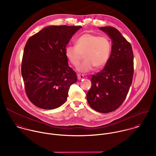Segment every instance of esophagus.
Returning <instances> with one entry per match:
<instances>
[{
	"label": "esophagus",
	"mask_w": 156,
	"mask_h": 156,
	"mask_svg": "<svg viewBox=\"0 0 156 156\" xmlns=\"http://www.w3.org/2000/svg\"><path fill=\"white\" fill-rule=\"evenodd\" d=\"M84 78V76L83 75H82V74H77V79L79 80H80V79H82Z\"/></svg>",
	"instance_id": "34e87169"
}]
</instances>
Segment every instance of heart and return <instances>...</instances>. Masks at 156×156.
Segmentation results:
<instances>
[{"label": "heart", "instance_id": "b5f03b06", "mask_svg": "<svg viewBox=\"0 0 156 156\" xmlns=\"http://www.w3.org/2000/svg\"><path fill=\"white\" fill-rule=\"evenodd\" d=\"M111 51V44L106 37L85 33L75 41V47L68 45L65 54L68 60L75 67L77 66L83 54L84 60L77 67L81 73H88L94 67L99 69L107 63Z\"/></svg>", "mask_w": 156, "mask_h": 156}]
</instances>
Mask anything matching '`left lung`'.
<instances>
[{"mask_svg": "<svg viewBox=\"0 0 156 156\" xmlns=\"http://www.w3.org/2000/svg\"><path fill=\"white\" fill-rule=\"evenodd\" d=\"M112 40L110 57L104 69L93 75L87 98L90 106L99 112L115 111L125 101L134 74L133 52L129 42L115 28L100 27Z\"/></svg>", "mask_w": 156, "mask_h": 156, "instance_id": "obj_1", "label": "left lung"}]
</instances>
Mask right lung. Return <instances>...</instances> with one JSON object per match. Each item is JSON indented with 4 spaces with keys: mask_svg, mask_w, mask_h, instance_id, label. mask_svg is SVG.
Listing matches in <instances>:
<instances>
[{
    "mask_svg": "<svg viewBox=\"0 0 156 156\" xmlns=\"http://www.w3.org/2000/svg\"><path fill=\"white\" fill-rule=\"evenodd\" d=\"M81 26H49L29 38L24 48L21 73L29 100L42 109L64 104L77 75L68 66L65 50Z\"/></svg>",
    "mask_w": 156,
    "mask_h": 156,
    "instance_id": "obj_1",
    "label": "right lung"
}]
</instances>
